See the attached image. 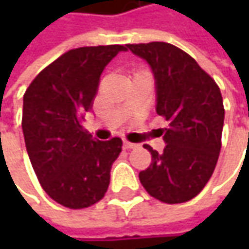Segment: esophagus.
I'll return each instance as SVG.
<instances>
[{
	"mask_svg": "<svg viewBox=\"0 0 249 249\" xmlns=\"http://www.w3.org/2000/svg\"><path fill=\"white\" fill-rule=\"evenodd\" d=\"M137 147H138V144L129 142V141H126V140L124 141V148H126V150H129V148H137Z\"/></svg>",
	"mask_w": 249,
	"mask_h": 249,
	"instance_id": "1",
	"label": "esophagus"
}]
</instances>
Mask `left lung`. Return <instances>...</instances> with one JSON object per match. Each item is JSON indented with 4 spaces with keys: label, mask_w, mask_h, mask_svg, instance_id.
I'll return each mask as SVG.
<instances>
[{
    "label": "left lung",
    "mask_w": 249,
    "mask_h": 249,
    "mask_svg": "<svg viewBox=\"0 0 249 249\" xmlns=\"http://www.w3.org/2000/svg\"><path fill=\"white\" fill-rule=\"evenodd\" d=\"M153 69L157 89V114L167 142L163 153H151V164L140 172L150 196L163 203H183L197 196L212 177L222 145L224 99L221 89L196 60L164 41L126 44Z\"/></svg>",
    "instance_id": "1"
}]
</instances>
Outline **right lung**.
<instances>
[{
    "instance_id": "obj_1",
    "label": "right lung",
    "mask_w": 249,
    "mask_h": 249,
    "mask_svg": "<svg viewBox=\"0 0 249 249\" xmlns=\"http://www.w3.org/2000/svg\"><path fill=\"white\" fill-rule=\"evenodd\" d=\"M126 44L77 47L46 66L30 83L23 104L25 148L43 190L59 205L83 209L109 186L123 140H92L83 129L105 66Z\"/></svg>"
}]
</instances>
